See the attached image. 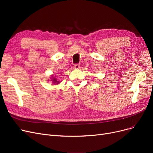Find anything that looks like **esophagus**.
I'll use <instances>...</instances> for the list:
<instances>
[{"instance_id":"34e87169","label":"esophagus","mask_w":153,"mask_h":153,"mask_svg":"<svg viewBox=\"0 0 153 153\" xmlns=\"http://www.w3.org/2000/svg\"><path fill=\"white\" fill-rule=\"evenodd\" d=\"M74 69H79L80 68V65L78 64H75L74 65Z\"/></svg>"}]
</instances>
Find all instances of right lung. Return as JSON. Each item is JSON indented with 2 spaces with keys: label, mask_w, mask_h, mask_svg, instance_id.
<instances>
[{
  "label": "right lung",
  "mask_w": 153,
  "mask_h": 153,
  "mask_svg": "<svg viewBox=\"0 0 153 153\" xmlns=\"http://www.w3.org/2000/svg\"><path fill=\"white\" fill-rule=\"evenodd\" d=\"M52 81H53V84H59L60 83V82L59 81H57V79H56V78H55V77H52Z\"/></svg>",
  "instance_id": "obj_1"
}]
</instances>
